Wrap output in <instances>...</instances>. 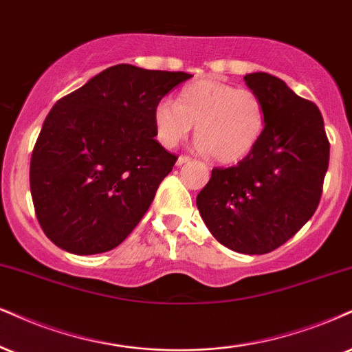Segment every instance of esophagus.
I'll list each match as a JSON object with an SVG mask.
<instances>
[{
	"mask_svg": "<svg viewBox=\"0 0 352 352\" xmlns=\"http://www.w3.org/2000/svg\"><path fill=\"white\" fill-rule=\"evenodd\" d=\"M190 156H188V155H181L179 158H177V166H183V164H186V163H189L190 162Z\"/></svg>",
	"mask_w": 352,
	"mask_h": 352,
	"instance_id": "1",
	"label": "esophagus"
}]
</instances>
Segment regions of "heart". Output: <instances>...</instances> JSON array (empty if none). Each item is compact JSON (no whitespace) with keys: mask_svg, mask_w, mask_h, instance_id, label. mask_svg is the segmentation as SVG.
Segmentation results:
<instances>
[{"mask_svg":"<svg viewBox=\"0 0 352 352\" xmlns=\"http://www.w3.org/2000/svg\"><path fill=\"white\" fill-rule=\"evenodd\" d=\"M153 127L164 146H176L196 127V138L217 162L245 160L266 129V106L253 89L202 78L186 85L176 104L163 99L153 109Z\"/></svg>","mask_w":352,"mask_h":352,"instance_id":"heart-1","label":"heart"}]
</instances>
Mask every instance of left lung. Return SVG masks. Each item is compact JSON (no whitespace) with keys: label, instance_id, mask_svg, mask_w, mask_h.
<instances>
[{"label":"left lung","instance_id":"left-lung-1","mask_svg":"<svg viewBox=\"0 0 352 352\" xmlns=\"http://www.w3.org/2000/svg\"><path fill=\"white\" fill-rule=\"evenodd\" d=\"M263 98L266 129L236 166L214 168L197 209L215 240L243 254H266L311 219L322 199L329 142L315 102L269 73L245 76Z\"/></svg>","mask_w":352,"mask_h":352}]
</instances>
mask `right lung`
Listing matches in <instances>:
<instances>
[{
  "mask_svg": "<svg viewBox=\"0 0 352 352\" xmlns=\"http://www.w3.org/2000/svg\"><path fill=\"white\" fill-rule=\"evenodd\" d=\"M192 75L120 63L58 99L30 158V194L47 238L73 254L119 246L177 156L155 140L153 109Z\"/></svg>",
  "mask_w": 352,
  "mask_h": 352,
  "instance_id": "obj_1",
  "label": "right lung"
}]
</instances>
